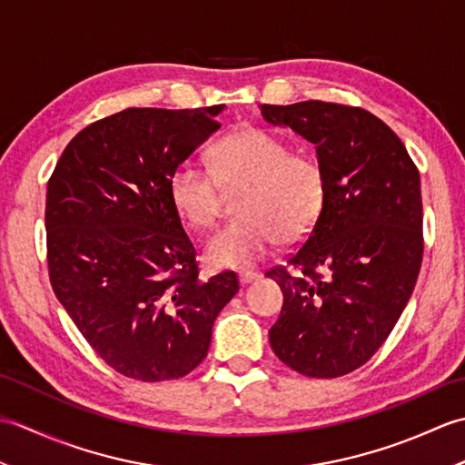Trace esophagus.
Listing matches in <instances>:
<instances>
[{"label": "esophagus", "mask_w": 465, "mask_h": 465, "mask_svg": "<svg viewBox=\"0 0 465 465\" xmlns=\"http://www.w3.org/2000/svg\"><path fill=\"white\" fill-rule=\"evenodd\" d=\"M258 278H260L258 272H240V275H238V280H240L242 285H248V283L255 282Z\"/></svg>", "instance_id": "esophagus-1"}]
</instances>
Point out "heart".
<instances>
[{
  "label": "heart",
  "mask_w": 465,
  "mask_h": 465,
  "mask_svg": "<svg viewBox=\"0 0 465 465\" xmlns=\"http://www.w3.org/2000/svg\"><path fill=\"white\" fill-rule=\"evenodd\" d=\"M210 172L183 162L167 180V195L180 220L205 230L220 210V187H243L235 213L205 243L212 268H248L258 263L278 240L308 238L328 203V175L312 155L292 153L290 145L260 127H240L207 152Z\"/></svg>",
  "instance_id": "b5f03b06"
}]
</instances>
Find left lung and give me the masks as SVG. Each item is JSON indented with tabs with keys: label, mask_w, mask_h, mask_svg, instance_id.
<instances>
[{
	"label": "left lung",
	"mask_w": 465,
	"mask_h": 465,
	"mask_svg": "<svg viewBox=\"0 0 465 465\" xmlns=\"http://www.w3.org/2000/svg\"><path fill=\"white\" fill-rule=\"evenodd\" d=\"M263 120L315 145L328 203L280 283L273 353L308 378H340L380 350L416 285L421 238L420 172L400 137L361 107L325 102L262 105Z\"/></svg>",
	"instance_id": "1"
}]
</instances>
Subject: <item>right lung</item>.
Instances as JSON below:
<instances>
[{"label":"right lung","mask_w":465,"mask_h":465,"mask_svg":"<svg viewBox=\"0 0 465 465\" xmlns=\"http://www.w3.org/2000/svg\"><path fill=\"white\" fill-rule=\"evenodd\" d=\"M225 105L130 107L67 143L47 183L49 280L100 358L142 381L183 378L240 290L235 273L197 278L193 243L167 180L220 130Z\"/></svg>","instance_id":"obj_1"}]
</instances>
